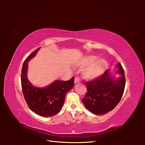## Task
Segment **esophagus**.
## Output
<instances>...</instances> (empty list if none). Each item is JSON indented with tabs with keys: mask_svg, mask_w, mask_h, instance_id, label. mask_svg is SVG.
Listing matches in <instances>:
<instances>
[{
	"mask_svg": "<svg viewBox=\"0 0 145 145\" xmlns=\"http://www.w3.org/2000/svg\"><path fill=\"white\" fill-rule=\"evenodd\" d=\"M80 78H78V77H75V79H74V83H80Z\"/></svg>",
	"mask_w": 145,
	"mask_h": 145,
	"instance_id": "34e87169",
	"label": "esophagus"
}]
</instances>
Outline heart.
I'll use <instances>...</instances> for the list:
<instances>
[{"label": "heart", "mask_w": 145, "mask_h": 145, "mask_svg": "<svg viewBox=\"0 0 145 145\" xmlns=\"http://www.w3.org/2000/svg\"><path fill=\"white\" fill-rule=\"evenodd\" d=\"M77 66L84 67L82 70V76L86 79L93 80L100 77L107 68L106 60L97 59L95 56H88L82 58Z\"/></svg>", "instance_id": "1"}]
</instances>
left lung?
Returning <instances> with one entry per match:
<instances>
[{
	"instance_id": "obj_1",
	"label": "left lung",
	"mask_w": 145,
	"mask_h": 145,
	"mask_svg": "<svg viewBox=\"0 0 145 145\" xmlns=\"http://www.w3.org/2000/svg\"><path fill=\"white\" fill-rule=\"evenodd\" d=\"M116 73L120 77L111 76L108 70L95 79L85 82L87 93L82 99L86 108L95 115H102L112 111L120 102L124 93L125 77L120 63Z\"/></svg>"
}]
</instances>
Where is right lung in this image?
Returning <instances> with one entry per match:
<instances>
[{"label":"right lung","mask_w":145,"mask_h":145,"mask_svg":"<svg viewBox=\"0 0 145 145\" xmlns=\"http://www.w3.org/2000/svg\"><path fill=\"white\" fill-rule=\"evenodd\" d=\"M40 48L33 51L24 61L21 74L22 89L31 110L40 116L51 117L57 114L62 109L66 94L74 86V77L68 81L56 80L42 88L32 85L27 76L28 62L36 56Z\"/></svg>","instance_id":"obj_1"}]
</instances>
